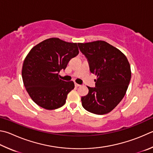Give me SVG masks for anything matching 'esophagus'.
<instances>
[{
	"instance_id": "esophagus-1",
	"label": "esophagus",
	"mask_w": 153,
	"mask_h": 153,
	"mask_svg": "<svg viewBox=\"0 0 153 153\" xmlns=\"http://www.w3.org/2000/svg\"><path fill=\"white\" fill-rule=\"evenodd\" d=\"M75 86H76V87H79V86H81V85L77 84V83H75Z\"/></svg>"
}]
</instances>
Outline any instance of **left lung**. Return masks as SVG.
I'll return each instance as SVG.
<instances>
[{"label":"left lung","instance_id":"left-lung-1","mask_svg":"<svg viewBox=\"0 0 153 153\" xmlns=\"http://www.w3.org/2000/svg\"><path fill=\"white\" fill-rule=\"evenodd\" d=\"M88 60L91 73L97 76L96 87H88L82 97V105L88 112L102 115L116 108L126 94L131 78V69L123 52L104 41L77 43Z\"/></svg>","mask_w":153,"mask_h":153}]
</instances>
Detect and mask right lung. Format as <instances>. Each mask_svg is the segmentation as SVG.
Masks as SVG:
<instances>
[{"label":"right lung","mask_w":153,"mask_h":153,"mask_svg":"<svg viewBox=\"0 0 153 153\" xmlns=\"http://www.w3.org/2000/svg\"><path fill=\"white\" fill-rule=\"evenodd\" d=\"M79 53L76 43L49 38L33 47L24 60L22 77L33 102L46 110H55L65 104L68 94L74 88L73 81L59 78L71 58Z\"/></svg>","instance_id":"1"}]
</instances>
